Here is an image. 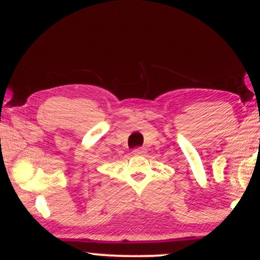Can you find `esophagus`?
<instances>
[{
	"label": "esophagus",
	"mask_w": 260,
	"mask_h": 260,
	"mask_svg": "<svg viewBox=\"0 0 260 260\" xmlns=\"http://www.w3.org/2000/svg\"><path fill=\"white\" fill-rule=\"evenodd\" d=\"M133 153H134V154H136V156H141V154H144V153H145V148H142V147H138V148H135V150L133 151Z\"/></svg>",
	"instance_id": "obj_1"
}]
</instances>
